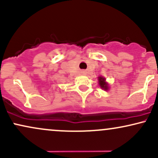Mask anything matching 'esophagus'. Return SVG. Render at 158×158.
<instances>
[{
	"label": "esophagus",
	"instance_id": "34e87169",
	"mask_svg": "<svg viewBox=\"0 0 158 158\" xmlns=\"http://www.w3.org/2000/svg\"><path fill=\"white\" fill-rule=\"evenodd\" d=\"M81 73H82V74H86V72H85V70H83V71H81Z\"/></svg>",
	"mask_w": 158,
	"mask_h": 158
}]
</instances>
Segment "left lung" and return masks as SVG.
I'll list each match as a JSON object with an SVG mask.
<instances>
[{
  "label": "left lung",
  "mask_w": 158,
  "mask_h": 158,
  "mask_svg": "<svg viewBox=\"0 0 158 158\" xmlns=\"http://www.w3.org/2000/svg\"><path fill=\"white\" fill-rule=\"evenodd\" d=\"M99 85L103 89L108 90V85L107 83L105 81V78L103 77H99Z\"/></svg>",
  "instance_id": "1"
}]
</instances>
